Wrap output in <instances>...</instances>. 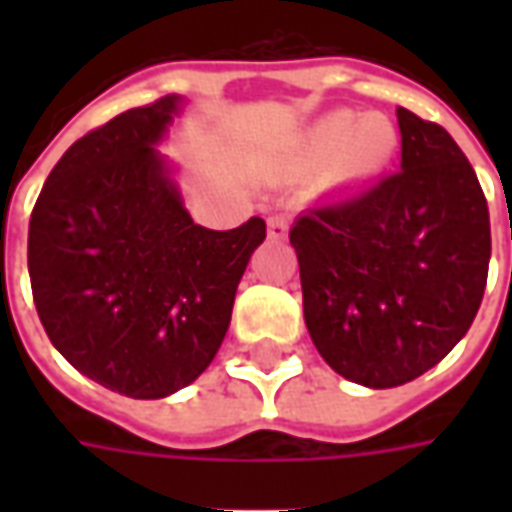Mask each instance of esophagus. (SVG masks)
I'll list each match as a JSON object with an SVG mask.
<instances>
[{
	"label": "esophagus",
	"instance_id": "esophagus-1",
	"mask_svg": "<svg viewBox=\"0 0 512 512\" xmlns=\"http://www.w3.org/2000/svg\"><path fill=\"white\" fill-rule=\"evenodd\" d=\"M288 227H290V216L288 213H274L271 219H268V238H285L288 235Z\"/></svg>",
	"mask_w": 512,
	"mask_h": 512
}]
</instances>
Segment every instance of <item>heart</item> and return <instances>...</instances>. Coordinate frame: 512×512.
I'll return each mask as SVG.
<instances>
[{"label": "heart", "mask_w": 512, "mask_h": 512, "mask_svg": "<svg viewBox=\"0 0 512 512\" xmlns=\"http://www.w3.org/2000/svg\"><path fill=\"white\" fill-rule=\"evenodd\" d=\"M397 150V128L386 115L332 112L304 134V164H323L334 156V169L343 178L376 175L392 161Z\"/></svg>", "instance_id": "heart-1"}]
</instances>
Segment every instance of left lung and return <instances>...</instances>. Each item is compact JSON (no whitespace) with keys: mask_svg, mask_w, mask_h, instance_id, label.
Wrapping results in <instances>:
<instances>
[{"mask_svg":"<svg viewBox=\"0 0 512 512\" xmlns=\"http://www.w3.org/2000/svg\"><path fill=\"white\" fill-rule=\"evenodd\" d=\"M400 172L301 213L304 323L334 373L370 389L414 381L469 332L491 260L488 202L439 123L397 109Z\"/></svg>","mask_w":512,"mask_h":512,"instance_id":"8db88e82","label":"left lung"}]
</instances>
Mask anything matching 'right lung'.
I'll return each instance as SVG.
<instances>
[{"label":"right lung","instance_id":"obj_1","mask_svg":"<svg viewBox=\"0 0 512 512\" xmlns=\"http://www.w3.org/2000/svg\"><path fill=\"white\" fill-rule=\"evenodd\" d=\"M180 98L136 106L76 139L29 219V282L51 345L136 400L189 386L222 345L238 282L266 238L191 222L153 145Z\"/></svg>","mask_w":512,"mask_h":512}]
</instances>
